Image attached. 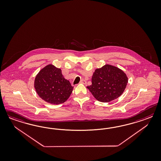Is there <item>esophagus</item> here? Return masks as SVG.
I'll use <instances>...</instances> for the list:
<instances>
[{
  "mask_svg": "<svg viewBox=\"0 0 161 161\" xmlns=\"http://www.w3.org/2000/svg\"><path fill=\"white\" fill-rule=\"evenodd\" d=\"M80 83H81V84H86L87 82H86V81L85 80H81Z\"/></svg>",
  "mask_w": 161,
  "mask_h": 161,
  "instance_id": "34e87169",
  "label": "esophagus"
}]
</instances>
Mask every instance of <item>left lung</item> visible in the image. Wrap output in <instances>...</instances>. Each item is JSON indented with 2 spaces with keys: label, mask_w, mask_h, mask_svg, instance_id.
Segmentation results:
<instances>
[{
  "label": "left lung",
  "mask_w": 161,
  "mask_h": 161,
  "mask_svg": "<svg viewBox=\"0 0 161 161\" xmlns=\"http://www.w3.org/2000/svg\"><path fill=\"white\" fill-rule=\"evenodd\" d=\"M127 82L126 74L121 69L106 64L95 70L92 78V84L87 88L98 101L108 103L122 95Z\"/></svg>",
  "instance_id": "8db88e82"
}]
</instances>
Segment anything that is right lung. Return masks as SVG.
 Returning a JSON list of instances; mask_svg holds the SVG:
<instances>
[{"mask_svg":"<svg viewBox=\"0 0 161 161\" xmlns=\"http://www.w3.org/2000/svg\"><path fill=\"white\" fill-rule=\"evenodd\" d=\"M34 87L42 100L56 105L65 102L74 88L64 77L61 69L53 64L47 65L39 71L35 78Z\"/></svg>","mask_w":161,"mask_h":161,"instance_id":"right-lung-1","label":"right lung"}]
</instances>
